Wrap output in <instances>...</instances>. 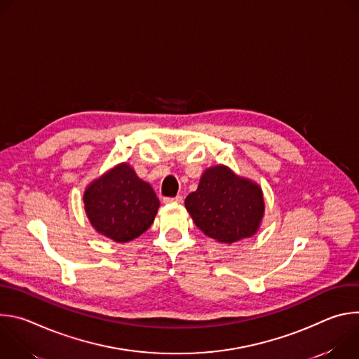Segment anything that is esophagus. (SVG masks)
<instances>
[{
    "instance_id": "esophagus-1",
    "label": "esophagus",
    "mask_w": 359,
    "mask_h": 359,
    "mask_svg": "<svg viewBox=\"0 0 359 359\" xmlns=\"http://www.w3.org/2000/svg\"><path fill=\"white\" fill-rule=\"evenodd\" d=\"M182 196H176V197H165L163 198V203H168V204H170V203H182Z\"/></svg>"
}]
</instances>
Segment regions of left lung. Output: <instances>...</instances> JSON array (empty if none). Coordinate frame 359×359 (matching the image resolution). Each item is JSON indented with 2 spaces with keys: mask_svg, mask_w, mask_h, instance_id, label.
I'll return each mask as SVG.
<instances>
[{
  "mask_svg": "<svg viewBox=\"0 0 359 359\" xmlns=\"http://www.w3.org/2000/svg\"><path fill=\"white\" fill-rule=\"evenodd\" d=\"M184 206L204 234L226 244L254 236L264 216L262 187L223 165L204 170Z\"/></svg>",
  "mask_w": 359,
  "mask_h": 359,
  "instance_id": "obj_1",
  "label": "left lung"
}]
</instances>
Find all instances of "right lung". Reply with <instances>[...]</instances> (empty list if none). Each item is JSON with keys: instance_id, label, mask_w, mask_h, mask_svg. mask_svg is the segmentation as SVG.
<instances>
[{"instance_id": "add662e5", "label": "right lung", "mask_w": 359, "mask_h": 359, "mask_svg": "<svg viewBox=\"0 0 359 359\" xmlns=\"http://www.w3.org/2000/svg\"><path fill=\"white\" fill-rule=\"evenodd\" d=\"M86 216L93 229L116 243L143 234L161 206L151 186L121 163L93 180L83 193Z\"/></svg>"}]
</instances>
